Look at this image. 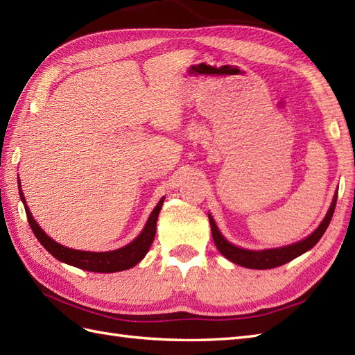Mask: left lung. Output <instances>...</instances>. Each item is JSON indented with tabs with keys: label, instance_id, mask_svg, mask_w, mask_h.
Returning a JSON list of instances; mask_svg holds the SVG:
<instances>
[{
	"label": "left lung",
	"instance_id": "left-lung-1",
	"mask_svg": "<svg viewBox=\"0 0 355 355\" xmlns=\"http://www.w3.org/2000/svg\"><path fill=\"white\" fill-rule=\"evenodd\" d=\"M336 201H338V193L334 195L333 202L329 208V211H327L324 220L311 235H309V237H306L304 240L298 241V243L289 244V246L276 248V249L248 250V249H241V248L234 246L232 243H230L220 234L211 214H208V220H210V225H211V234H213V240H214L216 248L219 249V252L225 258H228L231 262H234V264L246 267V268L267 270V268H275L279 266H284V264H286V262L293 261L294 258L303 255L304 252L311 250L315 244L321 240L325 230L329 228L330 220H331L333 213H334V208H336Z\"/></svg>",
	"mask_w": 355,
	"mask_h": 355
}]
</instances>
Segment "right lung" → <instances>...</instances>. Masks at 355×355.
<instances>
[{
    "instance_id": "add662e5",
    "label": "right lung",
    "mask_w": 355,
    "mask_h": 355,
    "mask_svg": "<svg viewBox=\"0 0 355 355\" xmlns=\"http://www.w3.org/2000/svg\"><path fill=\"white\" fill-rule=\"evenodd\" d=\"M19 196L25 207L28 223L42 246L58 261L66 262V264L78 267L80 270L94 271V272H115V271L129 270L138 264V262L147 255V252L150 250V246L154 240V235H156L157 217L162 210L163 199H165V198L160 199L156 208H154L153 213L150 214L142 232L132 243L127 244V246L116 250H111V252H85V250H75V249H69L66 246H62V244L52 240L49 235L40 228L39 223L34 220L33 214L30 213L28 205L25 202V198L21 190V183H19Z\"/></svg>"
}]
</instances>
